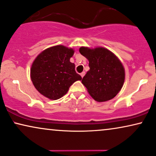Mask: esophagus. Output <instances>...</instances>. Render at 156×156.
Wrapping results in <instances>:
<instances>
[{
  "instance_id": "34e87169",
  "label": "esophagus",
  "mask_w": 156,
  "mask_h": 156,
  "mask_svg": "<svg viewBox=\"0 0 156 156\" xmlns=\"http://www.w3.org/2000/svg\"><path fill=\"white\" fill-rule=\"evenodd\" d=\"M80 75H81V76H82V77L83 78V76H84V75H85V72H82V73L80 74Z\"/></svg>"
}]
</instances>
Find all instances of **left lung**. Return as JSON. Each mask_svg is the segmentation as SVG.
<instances>
[{
  "instance_id": "1",
  "label": "left lung",
  "mask_w": 156,
  "mask_h": 156,
  "mask_svg": "<svg viewBox=\"0 0 156 156\" xmlns=\"http://www.w3.org/2000/svg\"><path fill=\"white\" fill-rule=\"evenodd\" d=\"M80 52L89 61L90 70L82 80L90 95L97 102L114 98L122 89L125 72L118 56L104 47L82 46Z\"/></svg>"
}]
</instances>
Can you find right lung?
<instances>
[{
    "mask_svg": "<svg viewBox=\"0 0 156 156\" xmlns=\"http://www.w3.org/2000/svg\"><path fill=\"white\" fill-rule=\"evenodd\" d=\"M74 50L63 45L44 50L34 59L31 67V80L42 95L56 100L67 93L70 86L82 76L70 62Z\"/></svg>",
    "mask_w": 156,
    "mask_h": 156,
    "instance_id": "add662e5",
    "label": "right lung"
}]
</instances>
